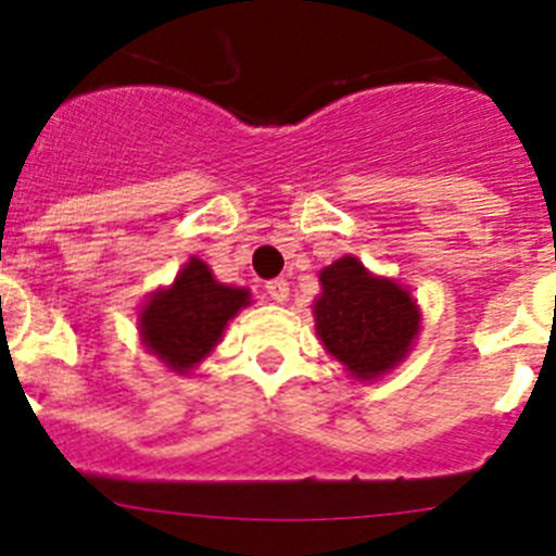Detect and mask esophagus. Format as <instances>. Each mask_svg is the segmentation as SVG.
Listing matches in <instances>:
<instances>
[{
	"label": "esophagus",
	"instance_id": "1",
	"mask_svg": "<svg viewBox=\"0 0 556 556\" xmlns=\"http://www.w3.org/2000/svg\"><path fill=\"white\" fill-rule=\"evenodd\" d=\"M267 294L275 303H287L289 298V283L283 278H275V281L267 283Z\"/></svg>",
	"mask_w": 556,
	"mask_h": 556
}]
</instances>
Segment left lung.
<instances>
[{
	"instance_id": "obj_1",
	"label": "left lung",
	"mask_w": 556,
	"mask_h": 556,
	"mask_svg": "<svg viewBox=\"0 0 556 556\" xmlns=\"http://www.w3.org/2000/svg\"><path fill=\"white\" fill-rule=\"evenodd\" d=\"M314 331L356 381H378L412 353L424 312L412 289L376 275L356 255L320 269V294L312 303Z\"/></svg>"
}]
</instances>
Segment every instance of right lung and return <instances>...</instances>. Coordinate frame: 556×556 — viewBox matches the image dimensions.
<instances>
[{
  "mask_svg": "<svg viewBox=\"0 0 556 556\" xmlns=\"http://www.w3.org/2000/svg\"><path fill=\"white\" fill-rule=\"evenodd\" d=\"M250 306V289L219 283L198 255L175 281L147 294L139 308V339L169 372L189 376L223 339L236 314Z\"/></svg>",
  "mask_w": 556,
  "mask_h": 556,
  "instance_id": "right-lung-1",
  "label": "right lung"
}]
</instances>
